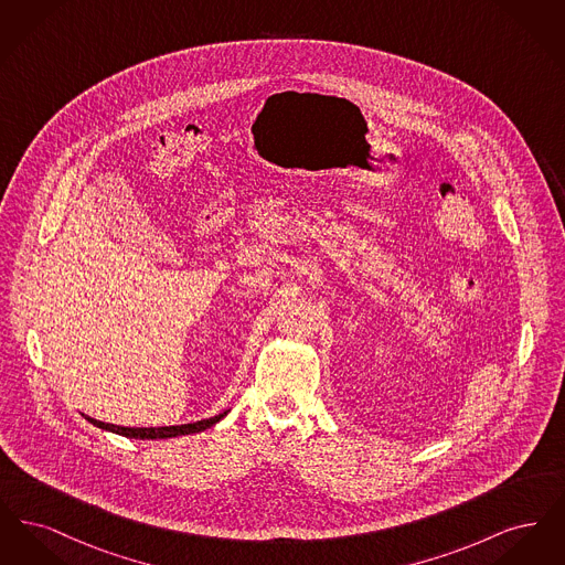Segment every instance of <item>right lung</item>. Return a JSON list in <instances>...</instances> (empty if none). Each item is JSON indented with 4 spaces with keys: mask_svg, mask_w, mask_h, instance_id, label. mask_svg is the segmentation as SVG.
<instances>
[{
    "mask_svg": "<svg viewBox=\"0 0 565 565\" xmlns=\"http://www.w3.org/2000/svg\"><path fill=\"white\" fill-rule=\"evenodd\" d=\"M228 411L210 417V419H201V422H194V424H182V426H164V428H125V426H114V424H104V422H97V419H90L86 417L93 426L102 428V430L114 431V434H120V436H127V438H141V440H157V438H173V436H186V434H194V431L207 430L215 426Z\"/></svg>",
    "mask_w": 565,
    "mask_h": 565,
    "instance_id": "obj_1",
    "label": "right lung"
}]
</instances>
